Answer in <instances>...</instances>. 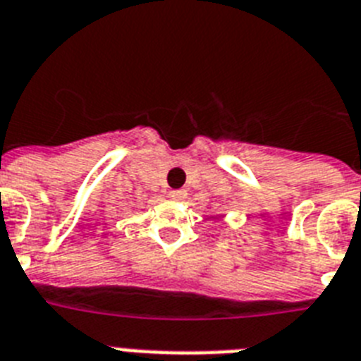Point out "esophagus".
<instances>
[{"label": "esophagus", "instance_id": "34e87169", "mask_svg": "<svg viewBox=\"0 0 361 361\" xmlns=\"http://www.w3.org/2000/svg\"><path fill=\"white\" fill-rule=\"evenodd\" d=\"M169 196H171L172 200H183L185 198V190H181V189L171 190V192H169Z\"/></svg>", "mask_w": 361, "mask_h": 361}]
</instances>
